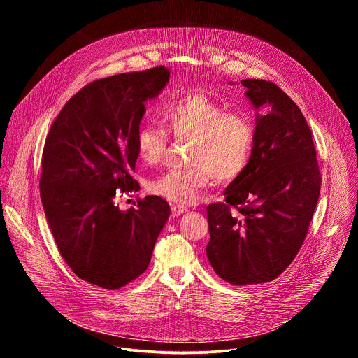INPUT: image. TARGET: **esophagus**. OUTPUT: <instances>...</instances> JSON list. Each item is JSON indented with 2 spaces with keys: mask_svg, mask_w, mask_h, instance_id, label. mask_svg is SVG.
Returning <instances> with one entry per match:
<instances>
[{
  "mask_svg": "<svg viewBox=\"0 0 358 358\" xmlns=\"http://www.w3.org/2000/svg\"><path fill=\"white\" fill-rule=\"evenodd\" d=\"M171 213H173L174 217H178V215L187 213V207H184V206H174V207H171Z\"/></svg>",
  "mask_w": 358,
  "mask_h": 358,
  "instance_id": "obj_1",
  "label": "esophagus"
}]
</instances>
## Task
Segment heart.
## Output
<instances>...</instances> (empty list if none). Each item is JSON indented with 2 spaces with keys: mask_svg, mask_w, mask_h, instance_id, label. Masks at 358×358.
Segmentation results:
<instances>
[{
  "mask_svg": "<svg viewBox=\"0 0 358 358\" xmlns=\"http://www.w3.org/2000/svg\"><path fill=\"white\" fill-rule=\"evenodd\" d=\"M163 120L174 138L192 140L185 170H170L148 184L150 192L178 206H191L211 184L239 178L246 170L253 147L255 129L249 117L227 112L221 101L202 93H188L169 100ZM169 136L157 126L137 131V157L144 166L157 164L166 152Z\"/></svg>",
  "mask_w": 358,
  "mask_h": 358,
  "instance_id": "1",
  "label": "heart"
}]
</instances>
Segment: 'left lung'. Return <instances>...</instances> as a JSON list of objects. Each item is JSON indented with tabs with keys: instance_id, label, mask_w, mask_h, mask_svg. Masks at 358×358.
I'll use <instances>...</instances> for the list:
<instances>
[{
	"instance_id": "1",
	"label": "left lung",
	"mask_w": 358,
	"mask_h": 358,
	"mask_svg": "<svg viewBox=\"0 0 358 358\" xmlns=\"http://www.w3.org/2000/svg\"><path fill=\"white\" fill-rule=\"evenodd\" d=\"M257 115L255 147L224 202L207 207V257L232 285L276 279L296 258L320 195L322 174L312 130L294 101L273 82L245 79ZM236 211L234 212L233 210Z\"/></svg>"
}]
</instances>
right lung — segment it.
I'll list each match as a JSON object with an SVG mask.
<instances>
[{"instance_id":"obj_1","label":"right lung","mask_w":358,"mask_h":358,"mask_svg":"<svg viewBox=\"0 0 358 358\" xmlns=\"http://www.w3.org/2000/svg\"><path fill=\"white\" fill-rule=\"evenodd\" d=\"M170 71L156 66L93 80L54 120L42 152V207L62 258L92 285L115 290L148 268L170 217L167 201L147 195L120 211L119 192L137 191L136 137L147 100Z\"/></svg>"}]
</instances>
